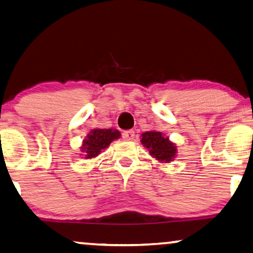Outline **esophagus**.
Wrapping results in <instances>:
<instances>
[{
    "label": "esophagus",
    "instance_id": "obj_1",
    "mask_svg": "<svg viewBox=\"0 0 253 253\" xmlns=\"http://www.w3.org/2000/svg\"><path fill=\"white\" fill-rule=\"evenodd\" d=\"M123 138L124 140H133L134 138V131L133 130H129V131H126V132H123Z\"/></svg>",
    "mask_w": 253,
    "mask_h": 253
}]
</instances>
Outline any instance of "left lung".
I'll return each instance as SVG.
<instances>
[{
    "instance_id": "8db88e82",
    "label": "left lung",
    "mask_w": 253,
    "mask_h": 253,
    "mask_svg": "<svg viewBox=\"0 0 253 253\" xmlns=\"http://www.w3.org/2000/svg\"><path fill=\"white\" fill-rule=\"evenodd\" d=\"M140 143L149 151L150 156L162 164H169L176 158L178 146L169 137L157 130H151L140 134Z\"/></svg>"
}]
</instances>
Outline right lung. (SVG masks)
Wrapping results in <instances>:
<instances>
[{"mask_svg": "<svg viewBox=\"0 0 253 253\" xmlns=\"http://www.w3.org/2000/svg\"><path fill=\"white\" fill-rule=\"evenodd\" d=\"M121 138L117 129H93L84 137L80 146V156L86 159H94L106 150L114 140Z\"/></svg>", "mask_w": 253, "mask_h": 253, "instance_id": "obj_1", "label": "right lung"}]
</instances>
